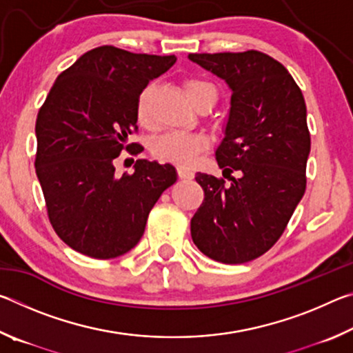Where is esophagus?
<instances>
[{"label":"esophagus","mask_w":353,"mask_h":353,"mask_svg":"<svg viewBox=\"0 0 353 353\" xmlns=\"http://www.w3.org/2000/svg\"><path fill=\"white\" fill-rule=\"evenodd\" d=\"M177 174L181 179H183V181H191V179L194 177V172L188 168H183V166H179Z\"/></svg>","instance_id":"esophagus-1"}]
</instances>
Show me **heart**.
<instances>
[{
  "label": "heart",
  "instance_id": "1",
  "mask_svg": "<svg viewBox=\"0 0 353 353\" xmlns=\"http://www.w3.org/2000/svg\"><path fill=\"white\" fill-rule=\"evenodd\" d=\"M185 92L190 101H193L199 94L210 92L216 94V90L212 83L201 79H188L185 82ZM155 93V83H148V85L140 92L137 98L135 113L139 123L143 126L151 124V109ZM207 148V139L202 135L183 134V132H168L154 141L152 152L159 160L163 162H171L181 166H188L198 159V155Z\"/></svg>",
  "mask_w": 353,
  "mask_h": 353
}]
</instances>
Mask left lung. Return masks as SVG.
<instances>
[{"label": "left lung", "mask_w": 353, "mask_h": 353, "mask_svg": "<svg viewBox=\"0 0 353 353\" xmlns=\"http://www.w3.org/2000/svg\"><path fill=\"white\" fill-rule=\"evenodd\" d=\"M188 59L232 92L224 139L214 152L230 183L196 174L205 198L191 218V238L213 260L246 263L276 244L305 193V99L288 70L260 51ZM232 170L238 178L230 176Z\"/></svg>", "instance_id": "8db88e82"}]
</instances>
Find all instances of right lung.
<instances>
[{"instance_id": "right-lung-1", "label": "right lung", "mask_w": 353, "mask_h": 353, "mask_svg": "<svg viewBox=\"0 0 353 353\" xmlns=\"http://www.w3.org/2000/svg\"><path fill=\"white\" fill-rule=\"evenodd\" d=\"M176 56L135 54L99 46L59 74L35 123V172L48 216L71 249L115 259L137 246L148 214L177 181L171 163L137 160L115 176V159L137 129V98ZM143 148L135 149V154Z\"/></svg>"}]
</instances>
